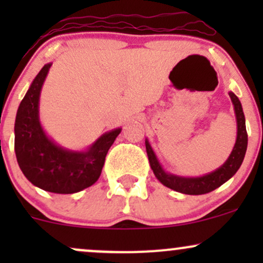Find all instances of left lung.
Instances as JSON below:
<instances>
[{
  "label": "left lung",
  "instance_id": "8db88e82",
  "mask_svg": "<svg viewBox=\"0 0 263 263\" xmlns=\"http://www.w3.org/2000/svg\"><path fill=\"white\" fill-rule=\"evenodd\" d=\"M230 95L232 105H234L235 115H236L237 122V137L235 146L232 148L231 155L226 159V162L221 167L216 171L211 172L209 174H205L203 177H179L174 174L167 173L162 168L161 163L153 152L148 140H146V151L148 156V161L152 168L153 173L157 179L161 182L163 185L167 188L176 190V192L183 193L188 195H200L206 194V193L213 192L220 185H222L225 182H228L230 178L234 176L238 171L240 165L242 164L245 153L247 149V132H246V123H245V115H243L242 106L238 98L234 92H229Z\"/></svg>",
  "mask_w": 263,
  "mask_h": 263
}]
</instances>
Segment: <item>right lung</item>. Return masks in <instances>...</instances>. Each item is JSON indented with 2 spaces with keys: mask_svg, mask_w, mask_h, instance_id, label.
Instances as JSON below:
<instances>
[{
  "mask_svg": "<svg viewBox=\"0 0 263 263\" xmlns=\"http://www.w3.org/2000/svg\"><path fill=\"white\" fill-rule=\"evenodd\" d=\"M50 66L52 63L42 68L21 101L14 123V151L21 171L33 185L57 194H73L99 179L105 157L121 128L104 134L83 152L54 143L39 122V96Z\"/></svg>",
  "mask_w": 263,
  "mask_h": 263,
  "instance_id": "obj_1",
  "label": "right lung"
}]
</instances>
